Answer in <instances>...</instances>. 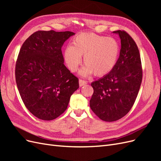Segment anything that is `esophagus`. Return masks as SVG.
<instances>
[{
	"label": "esophagus",
	"mask_w": 161,
	"mask_h": 161,
	"mask_svg": "<svg viewBox=\"0 0 161 161\" xmlns=\"http://www.w3.org/2000/svg\"><path fill=\"white\" fill-rule=\"evenodd\" d=\"M86 81H85V80H81V79L79 80V86H84V85H86Z\"/></svg>",
	"instance_id": "obj_1"
}]
</instances>
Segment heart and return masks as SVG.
I'll return each mask as SVG.
<instances>
[{
    "instance_id": "heart-1",
    "label": "heart",
    "mask_w": 161,
    "mask_h": 161,
    "mask_svg": "<svg viewBox=\"0 0 161 161\" xmlns=\"http://www.w3.org/2000/svg\"><path fill=\"white\" fill-rule=\"evenodd\" d=\"M118 42L113 37L99 36L93 33H81L68 46L64 52V59L69 69L76 72L84 56L85 65L80 74L88 76L95 73L103 76L114 69L119 55Z\"/></svg>"
}]
</instances>
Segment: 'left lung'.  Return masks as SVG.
I'll list each match as a JSON object with an SVG mask.
<instances>
[{"label":"left lung","mask_w":161,"mask_h":161,"mask_svg":"<svg viewBox=\"0 0 161 161\" xmlns=\"http://www.w3.org/2000/svg\"><path fill=\"white\" fill-rule=\"evenodd\" d=\"M121 40L119 56L109 74L92 82V111L105 121H114L127 114L137 97L142 79V64L136 43L124 31H115Z\"/></svg>","instance_id":"left-lung-1"}]
</instances>
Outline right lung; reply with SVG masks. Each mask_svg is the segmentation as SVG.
Returning a JSON list of instances; mask_svg holds the SVG:
<instances>
[{
    "label": "right lung",
    "instance_id": "1",
    "mask_svg": "<svg viewBox=\"0 0 161 161\" xmlns=\"http://www.w3.org/2000/svg\"><path fill=\"white\" fill-rule=\"evenodd\" d=\"M75 33L37 31L22 45L15 79L27 109L42 120L54 119L67 109L79 87V79L64 64L62 47Z\"/></svg>",
    "mask_w": 161,
    "mask_h": 161
}]
</instances>
